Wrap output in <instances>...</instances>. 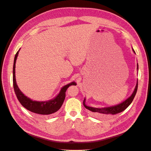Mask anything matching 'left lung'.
Here are the masks:
<instances>
[{
	"mask_svg": "<svg viewBox=\"0 0 151 151\" xmlns=\"http://www.w3.org/2000/svg\"><path fill=\"white\" fill-rule=\"evenodd\" d=\"M132 50H133V52L135 54V52H134V50L133 49V47H132ZM137 70L138 71V63H137ZM137 89H138V80L137 82L135 88H134V89L131 96L129 98L125 100H124V101L121 103V104H117L116 105H114V106H108V107H104V108H95V107L89 106H87L86 104V98H84V99L83 105L86 109H89L92 112H93L98 117H105V116H106L108 115H110V114L114 115V114L122 112L123 111H124L131 104V103L132 102L134 96H135L136 93L137 92Z\"/></svg>",
	"mask_w": 151,
	"mask_h": 151,
	"instance_id": "1",
	"label": "left lung"
}]
</instances>
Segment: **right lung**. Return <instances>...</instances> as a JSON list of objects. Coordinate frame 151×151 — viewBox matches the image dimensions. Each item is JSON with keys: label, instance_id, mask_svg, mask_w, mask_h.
<instances>
[{"label": "right lung", "instance_id": "right-lung-1", "mask_svg": "<svg viewBox=\"0 0 151 151\" xmlns=\"http://www.w3.org/2000/svg\"><path fill=\"white\" fill-rule=\"evenodd\" d=\"M20 49L16 54L13 68V88L16 96L20 104L27 110L42 115H50L52 114L61 108L63 101L65 99V92L68 87L72 85H76V83L75 81L71 82L69 84H67L63 86L60 89L59 93L52 99L47 101H35L30 99V98L26 96L21 90L19 89L18 86L17 84L15 77V67H16V61H17L18 55L19 54Z\"/></svg>", "mask_w": 151, "mask_h": 151}]
</instances>
